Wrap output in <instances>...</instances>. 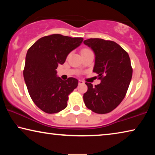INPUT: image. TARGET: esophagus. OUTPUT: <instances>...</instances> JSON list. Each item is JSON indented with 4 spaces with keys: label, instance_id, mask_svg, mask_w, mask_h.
Instances as JSON below:
<instances>
[{
    "label": "esophagus",
    "instance_id": "34e87169",
    "mask_svg": "<svg viewBox=\"0 0 155 155\" xmlns=\"http://www.w3.org/2000/svg\"><path fill=\"white\" fill-rule=\"evenodd\" d=\"M84 81L82 80H78V85H81V84H83Z\"/></svg>",
    "mask_w": 155,
    "mask_h": 155
}]
</instances>
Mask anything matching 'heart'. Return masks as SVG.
<instances>
[{
	"instance_id": "b5f03b06",
	"label": "heart",
	"mask_w": 155,
	"mask_h": 155,
	"mask_svg": "<svg viewBox=\"0 0 155 155\" xmlns=\"http://www.w3.org/2000/svg\"><path fill=\"white\" fill-rule=\"evenodd\" d=\"M89 51V50H88V49H83V51H82V52H84V51Z\"/></svg>"
}]
</instances>
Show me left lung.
<instances>
[{
    "label": "left lung",
    "instance_id": "1",
    "mask_svg": "<svg viewBox=\"0 0 155 155\" xmlns=\"http://www.w3.org/2000/svg\"><path fill=\"white\" fill-rule=\"evenodd\" d=\"M95 54L93 72L101 82L94 87L90 83L83 94L85 106L99 114L111 112L125 97L133 74L128 54L115 41L90 38L83 41Z\"/></svg>",
    "mask_w": 155,
    "mask_h": 155
}]
</instances>
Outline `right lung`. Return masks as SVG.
<instances>
[{
  "label": "right lung",
  "mask_w": 155,
  "mask_h": 155,
  "mask_svg": "<svg viewBox=\"0 0 155 155\" xmlns=\"http://www.w3.org/2000/svg\"><path fill=\"white\" fill-rule=\"evenodd\" d=\"M83 41L82 38L53 34L39 39L28 50L23 71L26 85L33 103L47 114L64 109L68 95L78 86L77 78L64 81L57 77L56 69Z\"/></svg>",
  "instance_id": "1"
}]
</instances>
